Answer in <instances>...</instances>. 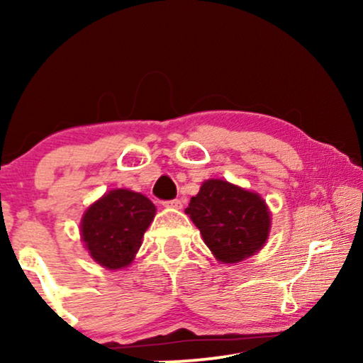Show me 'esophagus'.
<instances>
[{"instance_id": "esophagus-1", "label": "esophagus", "mask_w": 363, "mask_h": 363, "mask_svg": "<svg viewBox=\"0 0 363 363\" xmlns=\"http://www.w3.org/2000/svg\"><path fill=\"white\" fill-rule=\"evenodd\" d=\"M163 206L165 208H175V210H182L183 201L182 200H170V201H163Z\"/></svg>"}]
</instances>
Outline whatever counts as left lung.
Masks as SVG:
<instances>
[{"instance_id": "1", "label": "left lung", "mask_w": 363, "mask_h": 363, "mask_svg": "<svg viewBox=\"0 0 363 363\" xmlns=\"http://www.w3.org/2000/svg\"><path fill=\"white\" fill-rule=\"evenodd\" d=\"M213 256L225 264L241 262L264 246L271 213L255 191L226 180H206L185 210Z\"/></svg>"}]
</instances>
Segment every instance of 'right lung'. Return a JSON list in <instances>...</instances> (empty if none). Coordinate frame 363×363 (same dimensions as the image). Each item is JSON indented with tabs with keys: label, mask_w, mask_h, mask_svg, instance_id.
Listing matches in <instances>:
<instances>
[{
	"label": "right lung",
	"mask_w": 363,
	"mask_h": 363,
	"mask_svg": "<svg viewBox=\"0 0 363 363\" xmlns=\"http://www.w3.org/2000/svg\"><path fill=\"white\" fill-rule=\"evenodd\" d=\"M157 208L142 193L117 188L92 203L81 221L89 255L107 269H122L135 257Z\"/></svg>",
	"instance_id": "obj_1"
}]
</instances>
